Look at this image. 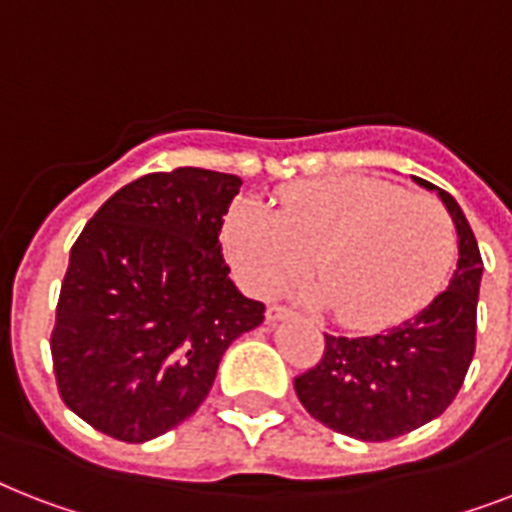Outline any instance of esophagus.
<instances>
[{
  "instance_id": "34e87169",
  "label": "esophagus",
  "mask_w": 512,
  "mask_h": 512,
  "mask_svg": "<svg viewBox=\"0 0 512 512\" xmlns=\"http://www.w3.org/2000/svg\"><path fill=\"white\" fill-rule=\"evenodd\" d=\"M265 316H268V321H284V319H292V311L284 308V305H268Z\"/></svg>"
}]
</instances>
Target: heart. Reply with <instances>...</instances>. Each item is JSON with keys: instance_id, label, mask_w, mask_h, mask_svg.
<instances>
[{"instance_id": "b5f03b06", "label": "heart", "mask_w": 512, "mask_h": 512, "mask_svg": "<svg viewBox=\"0 0 512 512\" xmlns=\"http://www.w3.org/2000/svg\"><path fill=\"white\" fill-rule=\"evenodd\" d=\"M241 284L273 295L313 265L321 281L303 289L308 303L337 308L353 329L409 319L452 268L454 223L433 196L401 191L377 177H321L281 193L279 209L241 201L223 231Z\"/></svg>"}]
</instances>
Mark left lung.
Listing matches in <instances>:
<instances>
[{
    "instance_id": "8db88e82",
    "label": "left lung",
    "mask_w": 512,
    "mask_h": 512,
    "mask_svg": "<svg viewBox=\"0 0 512 512\" xmlns=\"http://www.w3.org/2000/svg\"><path fill=\"white\" fill-rule=\"evenodd\" d=\"M457 228L460 260L449 287L414 319L372 337H327L319 364L295 377L311 417L358 441H388L436 420L454 401L476 353V311L484 260L452 193L428 180Z\"/></svg>"
}]
</instances>
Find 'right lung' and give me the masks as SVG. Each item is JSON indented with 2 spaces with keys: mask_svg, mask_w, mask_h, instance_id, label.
I'll list each match as a JSON object with an SVG mask.
<instances>
[{
  "mask_svg": "<svg viewBox=\"0 0 512 512\" xmlns=\"http://www.w3.org/2000/svg\"><path fill=\"white\" fill-rule=\"evenodd\" d=\"M241 177L177 167L132 180L84 225L60 287L52 366L92 428L143 444L188 420L265 305L231 281L220 228Z\"/></svg>",
  "mask_w": 512,
  "mask_h": 512,
  "instance_id": "right-lung-1",
  "label": "right lung"
}]
</instances>
